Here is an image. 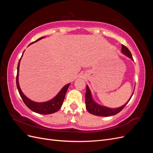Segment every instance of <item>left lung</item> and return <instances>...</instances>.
Here are the masks:
<instances>
[{"mask_svg":"<svg viewBox=\"0 0 153 153\" xmlns=\"http://www.w3.org/2000/svg\"><path fill=\"white\" fill-rule=\"evenodd\" d=\"M121 50H122L123 53L125 54L126 56L131 59V60H133L130 51L128 50V48L126 47H125L124 45H122ZM133 94H132L131 98H129L128 102L125 103L122 106H121V107H119L117 108H110L106 107V106H101V105L97 104L95 101L92 100L91 93V91L89 89V87L87 85L86 93H85L86 108L89 113L93 114V115H98V116H103V117L111 116V115H115L121 112V111L125 107V106L126 105V104L129 102V101L130 100Z\"/></svg>","mask_w":153,"mask_h":153,"instance_id":"left-lung-1","label":"left lung"}]
</instances>
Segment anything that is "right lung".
I'll return each instance as SVG.
<instances>
[{"instance_id":"add662e5","label":"right lung","mask_w":153,"mask_h":153,"mask_svg":"<svg viewBox=\"0 0 153 153\" xmlns=\"http://www.w3.org/2000/svg\"><path fill=\"white\" fill-rule=\"evenodd\" d=\"M44 37H41V38L37 39L36 41H34L30 44L34 43L36 41L40 40L41 39L43 38ZM23 55V54H22ZM21 57V58H22ZM20 58V59H21ZM20 59L19 62H18V67H17V75H16V86L17 89L19 92V94L21 96V98L24 101L25 105L28 107L29 109H30L32 111H33L34 112H36L38 114H53L54 112H56L61 107V106L63 103V101L64 100V97H65L66 91L68 89V87L70 85V84H68L65 86L62 87V89L60 91V92L57 94V95L53 98L52 100H51L47 102L44 103H36L34 101H32L29 98H27V97L23 94L22 92L20 87L19 86V83H18V72H19V66H20Z\"/></svg>"}]
</instances>
